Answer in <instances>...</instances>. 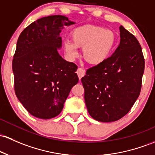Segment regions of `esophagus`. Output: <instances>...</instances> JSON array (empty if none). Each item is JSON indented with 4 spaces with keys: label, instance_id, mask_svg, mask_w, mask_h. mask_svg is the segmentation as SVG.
Wrapping results in <instances>:
<instances>
[{
    "label": "esophagus",
    "instance_id": "34e87169",
    "mask_svg": "<svg viewBox=\"0 0 155 155\" xmlns=\"http://www.w3.org/2000/svg\"><path fill=\"white\" fill-rule=\"evenodd\" d=\"M76 73H77L78 77L79 78V79H81V78H82L83 76L85 75V71H84V70L83 68H79L77 69V71H76Z\"/></svg>",
    "mask_w": 155,
    "mask_h": 155
}]
</instances>
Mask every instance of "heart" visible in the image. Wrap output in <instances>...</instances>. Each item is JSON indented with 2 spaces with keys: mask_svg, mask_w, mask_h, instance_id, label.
Listing matches in <instances>:
<instances>
[{
  "mask_svg": "<svg viewBox=\"0 0 155 155\" xmlns=\"http://www.w3.org/2000/svg\"><path fill=\"white\" fill-rule=\"evenodd\" d=\"M72 41L65 40L64 48L71 59L79 55L77 48H83L82 56L91 64L103 63L116 46L117 36L112 30L96 25L79 27L71 34Z\"/></svg>",
  "mask_w": 155,
  "mask_h": 155,
  "instance_id": "heart-1",
  "label": "heart"
}]
</instances>
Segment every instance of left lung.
Masks as SVG:
<instances>
[{
	"instance_id": "8db88e82",
	"label": "left lung",
	"mask_w": 155,
	"mask_h": 155,
	"mask_svg": "<svg viewBox=\"0 0 155 155\" xmlns=\"http://www.w3.org/2000/svg\"><path fill=\"white\" fill-rule=\"evenodd\" d=\"M120 44L103 63L81 78L91 116L101 122L118 120L129 113L140 95L145 61L133 35L120 26Z\"/></svg>"
}]
</instances>
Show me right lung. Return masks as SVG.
<instances>
[{"instance_id":"add662e5","label":"right lung","mask_w":155,"mask_h":155,"mask_svg":"<svg viewBox=\"0 0 155 155\" xmlns=\"http://www.w3.org/2000/svg\"><path fill=\"white\" fill-rule=\"evenodd\" d=\"M62 15L45 17L27 26L17 42L12 71L20 103L38 118L57 116L71 88L79 81L77 65L59 55V36L64 25L74 24Z\"/></svg>"}]
</instances>
